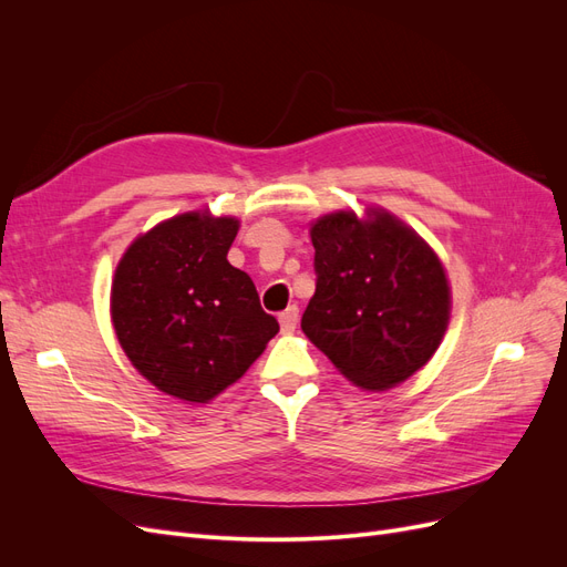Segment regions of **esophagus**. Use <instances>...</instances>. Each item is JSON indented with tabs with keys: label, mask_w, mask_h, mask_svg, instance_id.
Listing matches in <instances>:
<instances>
[{
	"label": "esophagus",
	"mask_w": 567,
	"mask_h": 567,
	"mask_svg": "<svg viewBox=\"0 0 567 567\" xmlns=\"http://www.w3.org/2000/svg\"><path fill=\"white\" fill-rule=\"evenodd\" d=\"M279 323H281V331H284V333H293L296 326H298V307L290 305L288 310H284V312L279 315Z\"/></svg>",
	"instance_id": "esophagus-1"
}]
</instances>
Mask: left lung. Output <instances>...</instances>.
Here are the masks:
<instances>
[{"mask_svg": "<svg viewBox=\"0 0 567 567\" xmlns=\"http://www.w3.org/2000/svg\"><path fill=\"white\" fill-rule=\"evenodd\" d=\"M317 290L302 333L346 379L390 390L437 352L452 317V286L437 252L381 205L340 208L310 225Z\"/></svg>", "mask_w": 567, "mask_h": 567, "instance_id": "obj_1", "label": "left lung"}]
</instances>
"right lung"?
<instances>
[{"label": "right lung", "instance_id": "right-lung-1", "mask_svg": "<svg viewBox=\"0 0 567 567\" xmlns=\"http://www.w3.org/2000/svg\"><path fill=\"white\" fill-rule=\"evenodd\" d=\"M238 229L208 208L175 215L136 236L113 274L120 348L151 385L188 404L234 385L279 333L252 279L227 260Z\"/></svg>", "mask_w": 567, "mask_h": 567}]
</instances>
